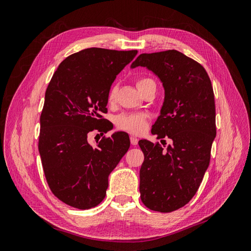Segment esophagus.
<instances>
[{
  "label": "esophagus",
  "mask_w": 251,
  "mask_h": 251,
  "mask_svg": "<svg viewBox=\"0 0 251 251\" xmlns=\"http://www.w3.org/2000/svg\"><path fill=\"white\" fill-rule=\"evenodd\" d=\"M130 140H131V144H132V146H137L138 139L136 138L135 136H131V137H130Z\"/></svg>",
  "instance_id": "esophagus-1"
}]
</instances>
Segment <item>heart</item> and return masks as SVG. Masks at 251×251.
<instances>
[{
  "instance_id": "obj_1",
  "label": "heart",
  "mask_w": 251,
  "mask_h": 251,
  "mask_svg": "<svg viewBox=\"0 0 251 251\" xmlns=\"http://www.w3.org/2000/svg\"><path fill=\"white\" fill-rule=\"evenodd\" d=\"M156 85L154 79L147 76H141L136 79V86L142 93L149 86ZM117 88L112 86L108 92V102L113 103L116 100ZM148 124V116L142 113H121L115 118V125L119 130L131 132V133H141L146 128Z\"/></svg>"
}]
</instances>
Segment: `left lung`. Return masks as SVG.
Returning <instances> with one entry per match:
<instances>
[{
	"label": "left lung",
	"mask_w": 251,
	"mask_h": 251,
	"mask_svg": "<svg viewBox=\"0 0 251 251\" xmlns=\"http://www.w3.org/2000/svg\"><path fill=\"white\" fill-rule=\"evenodd\" d=\"M138 66L163 83L164 102L151 133L172 141L165 151L159 142L139 141L140 198L151 210L171 212L193 199L209 165L217 134L214 90L203 66L177 50L143 53L132 64Z\"/></svg>",
	"instance_id": "1"
}]
</instances>
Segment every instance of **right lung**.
<instances>
[{
    "instance_id": "add662e5",
    "label": "right lung",
    "mask_w": 251,
    "mask_h": 251,
    "mask_svg": "<svg viewBox=\"0 0 251 251\" xmlns=\"http://www.w3.org/2000/svg\"><path fill=\"white\" fill-rule=\"evenodd\" d=\"M137 50L88 48L66 57L47 87L40 117L39 151L52 194L78 209L97 206L105 197L108 177L130 148L125 132L90 146L91 132L113 127L108 92L116 75Z\"/></svg>"
}]
</instances>
